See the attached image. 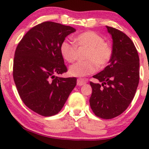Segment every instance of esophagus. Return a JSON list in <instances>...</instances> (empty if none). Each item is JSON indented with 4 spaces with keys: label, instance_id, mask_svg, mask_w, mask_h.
Here are the masks:
<instances>
[{
    "label": "esophagus",
    "instance_id": "1",
    "mask_svg": "<svg viewBox=\"0 0 149 149\" xmlns=\"http://www.w3.org/2000/svg\"><path fill=\"white\" fill-rule=\"evenodd\" d=\"M86 83V81L84 79H81V78L78 79L77 81V86H80L84 85Z\"/></svg>",
    "mask_w": 149,
    "mask_h": 149
}]
</instances>
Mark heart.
I'll list each match as a JSON object with an SVG mask.
<instances>
[{
    "label": "heart",
    "mask_w": 149,
    "mask_h": 149,
    "mask_svg": "<svg viewBox=\"0 0 149 149\" xmlns=\"http://www.w3.org/2000/svg\"><path fill=\"white\" fill-rule=\"evenodd\" d=\"M76 45L64 40L60 47L61 54L65 60L72 63L77 58V47L87 49L84 61H79L70 67L69 72L75 77H84L95 72L99 65H104L111 56V49L102 36L93 31H86L74 38Z\"/></svg>",
    "instance_id": "obj_1"
}]
</instances>
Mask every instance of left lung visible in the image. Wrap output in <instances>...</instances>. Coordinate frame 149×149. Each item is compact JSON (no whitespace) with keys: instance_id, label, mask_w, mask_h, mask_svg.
<instances>
[{"instance_id":"1","label":"left lung","mask_w":149,"mask_h":149,"mask_svg":"<svg viewBox=\"0 0 149 149\" xmlns=\"http://www.w3.org/2000/svg\"><path fill=\"white\" fill-rule=\"evenodd\" d=\"M113 40L109 65L94 75L100 84L91 81L89 102L97 116L111 119L119 116L133 100L139 80V58L134 43L125 33L107 26Z\"/></svg>"}]
</instances>
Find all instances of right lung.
<instances>
[{"instance_id": "1", "label": "right lung", "mask_w": 149, "mask_h": 149, "mask_svg": "<svg viewBox=\"0 0 149 149\" xmlns=\"http://www.w3.org/2000/svg\"><path fill=\"white\" fill-rule=\"evenodd\" d=\"M75 31L71 26L45 22L30 29L17 45L14 81L24 104L38 114L58 113L77 84V78L56 76L68 70L61 43Z\"/></svg>"}]
</instances>
